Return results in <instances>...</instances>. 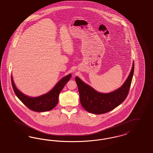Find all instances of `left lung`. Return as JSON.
<instances>
[{
    "instance_id": "obj_1",
    "label": "left lung",
    "mask_w": 153,
    "mask_h": 153,
    "mask_svg": "<svg viewBox=\"0 0 153 153\" xmlns=\"http://www.w3.org/2000/svg\"><path fill=\"white\" fill-rule=\"evenodd\" d=\"M134 63L130 74L122 86L108 93H102L84 82L78 76L75 81L78 87L81 105L87 111L94 114L109 112L118 106L126 98L133 79Z\"/></svg>"
}]
</instances>
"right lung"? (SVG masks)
I'll return each mask as SVG.
<instances>
[{
    "instance_id": "right-lung-1",
    "label": "right lung",
    "mask_w": 153,
    "mask_h": 153,
    "mask_svg": "<svg viewBox=\"0 0 153 153\" xmlns=\"http://www.w3.org/2000/svg\"><path fill=\"white\" fill-rule=\"evenodd\" d=\"M71 74L63 77L48 93L36 97H31L21 92L16 87L11 75V83L16 97L28 108L36 112H45L52 110L58 102L59 95L67 82L70 79Z\"/></svg>"
}]
</instances>
